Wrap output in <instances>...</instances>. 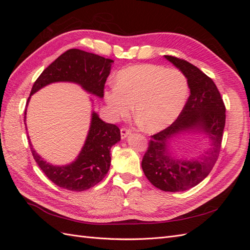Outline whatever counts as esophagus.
Segmentation results:
<instances>
[{
    "label": "esophagus",
    "mask_w": 250,
    "mask_h": 250,
    "mask_svg": "<svg viewBox=\"0 0 250 250\" xmlns=\"http://www.w3.org/2000/svg\"><path fill=\"white\" fill-rule=\"evenodd\" d=\"M130 133H131V130L128 129V128H125V127L121 128V138H122L123 140L126 139Z\"/></svg>",
    "instance_id": "obj_1"
}]
</instances>
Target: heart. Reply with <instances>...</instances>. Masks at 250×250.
<instances>
[{
    "mask_svg": "<svg viewBox=\"0 0 250 250\" xmlns=\"http://www.w3.org/2000/svg\"><path fill=\"white\" fill-rule=\"evenodd\" d=\"M183 73L155 64H138L121 70L116 86L105 93L113 118L134 116L146 131L156 132L177 119L187 100Z\"/></svg>",
    "mask_w": 250,
    "mask_h": 250,
    "instance_id": "1",
    "label": "heart"
}]
</instances>
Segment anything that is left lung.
<instances>
[{
    "instance_id": "obj_1",
    "label": "left lung",
    "mask_w": 250,
    "mask_h": 250,
    "mask_svg": "<svg viewBox=\"0 0 250 250\" xmlns=\"http://www.w3.org/2000/svg\"><path fill=\"white\" fill-rule=\"evenodd\" d=\"M165 58L185 75L191 94L175 122L151 135L142 169L155 188L165 192H181L201 183L215 166L225 126V105L214 81L197 66L174 56L165 55ZM188 131L203 132L210 140V148L195 160L173 158L169 139Z\"/></svg>"
}]
</instances>
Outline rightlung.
Instances as JSON below:
<instances>
[{
	"mask_svg": "<svg viewBox=\"0 0 250 250\" xmlns=\"http://www.w3.org/2000/svg\"><path fill=\"white\" fill-rule=\"evenodd\" d=\"M112 62V59L79 49L67 50L43 70L34 82L30 97L50 83L73 82L87 93L103 98L104 85ZM120 140L119 127L105 123L93 111L84 145L76 160L69 165L54 166L47 163L36 153L30 140L29 142L35 162L52 183L65 190L82 192L99 184L106 175L110 167V148Z\"/></svg>",
	"mask_w": 250,
	"mask_h": 250,
	"instance_id": "right-lung-1",
	"label": "right lung"
}]
</instances>
